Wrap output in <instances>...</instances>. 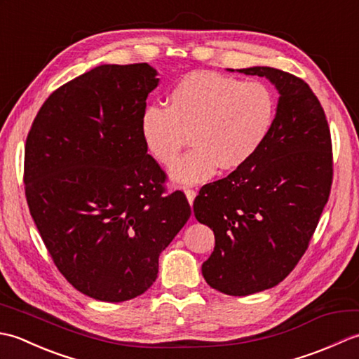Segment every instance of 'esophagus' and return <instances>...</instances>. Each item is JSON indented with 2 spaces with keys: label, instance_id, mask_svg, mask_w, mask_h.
I'll return each mask as SVG.
<instances>
[{
  "label": "esophagus",
  "instance_id": "esophagus-1",
  "mask_svg": "<svg viewBox=\"0 0 359 359\" xmlns=\"http://www.w3.org/2000/svg\"><path fill=\"white\" fill-rule=\"evenodd\" d=\"M184 193H185V196H187V199H188L189 205H193V202H194V199H196V191H194V189L185 188Z\"/></svg>",
  "mask_w": 359,
  "mask_h": 359
}]
</instances>
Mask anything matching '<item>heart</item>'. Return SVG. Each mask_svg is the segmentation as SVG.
<instances>
[{"label":"heart","mask_w":359,"mask_h":359,"mask_svg":"<svg viewBox=\"0 0 359 359\" xmlns=\"http://www.w3.org/2000/svg\"><path fill=\"white\" fill-rule=\"evenodd\" d=\"M168 108L149 106L140 134L149 154L171 166L188 142L193 149L175 163L170 177L189 185L220 171L247 165L269 137L276 98L261 81H239L217 72H189L168 94Z\"/></svg>","instance_id":"b5f03b06"}]
</instances>
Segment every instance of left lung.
Returning a JSON list of instances; mask_svg holds the SVG:
<instances>
[{
  "instance_id": "obj_1",
  "label": "left lung",
  "mask_w": 359,
  "mask_h": 359,
  "mask_svg": "<svg viewBox=\"0 0 359 359\" xmlns=\"http://www.w3.org/2000/svg\"><path fill=\"white\" fill-rule=\"evenodd\" d=\"M238 72L270 80L276 118L257 154L205 185L193 210L215 231V251L202 264L207 284L247 296L278 285L306 253L329 201L333 162L329 123L306 81L269 66Z\"/></svg>"
}]
</instances>
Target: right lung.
Listing matches in <instances>:
<instances>
[{
	"label": "right lung",
	"instance_id": "right-lung-1",
	"mask_svg": "<svg viewBox=\"0 0 359 359\" xmlns=\"http://www.w3.org/2000/svg\"><path fill=\"white\" fill-rule=\"evenodd\" d=\"M158 81L148 63L97 66L49 95L26 140L30 216L60 273L97 301L147 292L191 216L140 134Z\"/></svg>",
	"mask_w": 359,
	"mask_h": 359
}]
</instances>
